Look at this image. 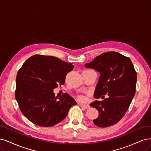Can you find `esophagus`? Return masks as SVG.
<instances>
[{
  "label": "esophagus",
  "instance_id": "esophagus-1",
  "mask_svg": "<svg viewBox=\"0 0 151 151\" xmlns=\"http://www.w3.org/2000/svg\"><path fill=\"white\" fill-rule=\"evenodd\" d=\"M79 105H80V106H81V107H83V108H84L85 109H89L90 108V105H88L82 104H80Z\"/></svg>",
  "mask_w": 151,
  "mask_h": 151
}]
</instances>
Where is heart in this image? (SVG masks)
Instances as JSON below:
<instances>
[{
	"label": "heart",
	"mask_w": 151,
	"mask_h": 151,
	"mask_svg": "<svg viewBox=\"0 0 151 151\" xmlns=\"http://www.w3.org/2000/svg\"><path fill=\"white\" fill-rule=\"evenodd\" d=\"M79 99H80V100H84V96H80V97H79Z\"/></svg>",
	"instance_id": "heart-1"
}]
</instances>
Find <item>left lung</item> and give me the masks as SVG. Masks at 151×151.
<instances>
[{"instance_id": "left-lung-1", "label": "left lung", "mask_w": 151, "mask_h": 151, "mask_svg": "<svg viewBox=\"0 0 151 151\" xmlns=\"http://www.w3.org/2000/svg\"><path fill=\"white\" fill-rule=\"evenodd\" d=\"M85 66L100 74L95 98L99 99L106 93L109 95L103 101L95 100L90 104L99 113L93 124L99 127H107L118 123L127 111L135 93L137 73L132 61L117 52L110 51L96 56Z\"/></svg>"}]
</instances>
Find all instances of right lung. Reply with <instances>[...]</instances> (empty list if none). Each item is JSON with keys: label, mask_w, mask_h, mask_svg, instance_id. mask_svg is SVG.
Segmentation results:
<instances>
[{"label": "right lung", "mask_w": 151, "mask_h": 151, "mask_svg": "<svg viewBox=\"0 0 151 151\" xmlns=\"http://www.w3.org/2000/svg\"><path fill=\"white\" fill-rule=\"evenodd\" d=\"M73 68V63L51 56L36 55L24 63L16 76L15 97L29 120L51 127L66 117L76 102L68 93L58 99L53 90L65 84L66 75Z\"/></svg>", "instance_id": "add662e5"}]
</instances>
